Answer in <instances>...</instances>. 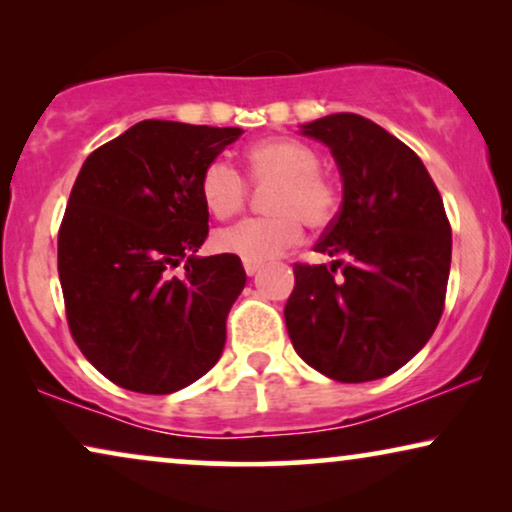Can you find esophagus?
Returning a JSON list of instances; mask_svg holds the SVG:
<instances>
[{"label":"esophagus","instance_id":"esophagus-1","mask_svg":"<svg viewBox=\"0 0 512 512\" xmlns=\"http://www.w3.org/2000/svg\"><path fill=\"white\" fill-rule=\"evenodd\" d=\"M242 265H244V272H247L249 277L256 275V272L261 270V263H258V261H242Z\"/></svg>","mask_w":512,"mask_h":512}]
</instances>
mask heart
I'll list each match as a JSON object with an SVG mask.
<instances>
[{
	"label": "heart",
	"mask_w": 512,
	"mask_h": 512,
	"mask_svg": "<svg viewBox=\"0 0 512 512\" xmlns=\"http://www.w3.org/2000/svg\"><path fill=\"white\" fill-rule=\"evenodd\" d=\"M321 156L310 144L289 137L261 139L247 149L249 179L275 184L268 200V219H244L214 235L216 249L244 261H268L293 247L303 235V223L324 228L338 212L335 181L319 170ZM200 198L219 219L240 212L249 186L228 160L216 158L200 174Z\"/></svg>",
	"instance_id": "obj_1"
}]
</instances>
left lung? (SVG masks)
<instances>
[{
  "mask_svg": "<svg viewBox=\"0 0 512 512\" xmlns=\"http://www.w3.org/2000/svg\"><path fill=\"white\" fill-rule=\"evenodd\" d=\"M300 132L331 149L342 205L314 247L335 256L331 268L293 265L286 331L331 380H380L429 342L443 314L452 261L443 198L417 153L368 118L331 114Z\"/></svg>",
  "mask_w": 512,
  "mask_h": 512,
  "instance_id": "1",
  "label": "left lung"
}]
</instances>
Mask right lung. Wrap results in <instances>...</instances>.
I'll list each match as a JSON object with an SVG mask.
<instances>
[{
  "label": "right lung",
  "instance_id": "1",
  "mask_svg": "<svg viewBox=\"0 0 512 512\" xmlns=\"http://www.w3.org/2000/svg\"><path fill=\"white\" fill-rule=\"evenodd\" d=\"M240 135L142 121L90 153L74 181L58 233L67 324L118 387L172 394L219 361L247 275L235 254L195 256L209 233L200 174Z\"/></svg>",
  "mask_w": 512,
  "mask_h": 512
}]
</instances>
